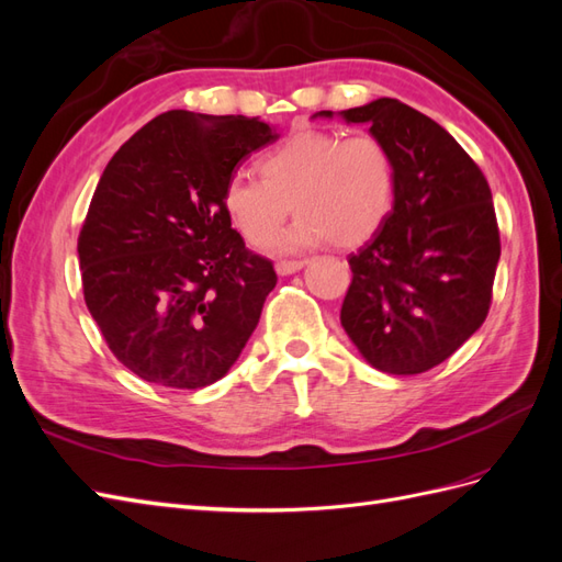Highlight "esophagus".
<instances>
[{
	"label": "esophagus",
	"instance_id": "34e87169",
	"mask_svg": "<svg viewBox=\"0 0 562 562\" xmlns=\"http://www.w3.org/2000/svg\"><path fill=\"white\" fill-rule=\"evenodd\" d=\"M304 265H307V260H281L277 265V271L281 277H288V274H295V271L302 269Z\"/></svg>",
	"mask_w": 562,
	"mask_h": 562
}]
</instances>
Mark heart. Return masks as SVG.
<instances>
[{
	"label": "heart",
	"instance_id": "obj_1",
	"mask_svg": "<svg viewBox=\"0 0 562 562\" xmlns=\"http://www.w3.org/2000/svg\"><path fill=\"white\" fill-rule=\"evenodd\" d=\"M260 178L236 173L223 203L244 239L265 248L288 213L297 215L279 248L300 252L323 241L359 246L378 234L396 201V159L372 133L302 128L258 159Z\"/></svg>",
	"mask_w": 562,
	"mask_h": 562
}]
</instances>
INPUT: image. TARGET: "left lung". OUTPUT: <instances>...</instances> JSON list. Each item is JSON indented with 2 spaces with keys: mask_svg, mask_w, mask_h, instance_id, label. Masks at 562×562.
<instances>
[{
  "mask_svg": "<svg viewBox=\"0 0 562 562\" xmlns=\"http://www.w3.org/2000/svg\"><path fill=\"white\" fill-rule=\"evenodd\" d=\"M342 116L370 124L394 151L396 201L347 258L339 321L370 366L419 375L450 359L490 312L502 252L490 184L443 126L394 98Z\"/></svg>",
  "mask_w": 562,
  "mask_h": 562,
  "instance_id": "left-lung-1",
  "label": "left lung"
}]
</instances>
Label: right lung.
<instances>
[{"instance_id":"right-lung-1","label":"right lung","mask_w":562,"mask_h":562,"mask_svg":"<svg viewBox=\"0 0 562 562\" xmlns=\"http://www.w3.org/2000/svg\"><path fill=\"white\" fill-rule=\"evenodd\" d=\"M260 116L164 112L119 147L79 232L83 300L110 351L145 382L227 375L277 285L232 229L234 168L274 143Z\"/></svg>"}]
</instances>
